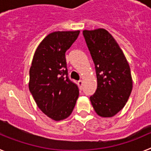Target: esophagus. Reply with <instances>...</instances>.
Listing matches in <instances>:
<instances>
[{"instance_id":"esophagus-1","label":"esophagus","mask_w":151,"mask_h":151,"mask_svg":"<svg viewBox=\"0 0 151 151\" xmlns=\"http://www.w3.org/2000/svg\"><path fill=\"white\" fill-rule=\"evenodd\" d=\"M78 86H79L80 88H82V85H83V82H82V80H79V81H78Z\"/></svg>"}]
</instances>
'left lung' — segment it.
<instances>
[{
    "instance_id": "8db88e82",
    "label": "left lung",
    "mask_w": 151,
    "mask_h": 151,
    "mask_svg": "<svg viewBox=\"0 0 151 151\" xmlns=\"http://www.w3.org/2000/svg\"><path fill=\"white\" fill-rule=\"evenodd\" d=\"M83 35L95 66L97 88L90 97L96 113L112 117L120 111L132 90L127 60L113 36L104 29L84 30Z\"/></svg>"
}]
</instances>
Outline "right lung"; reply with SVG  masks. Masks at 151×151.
<instances>
[{
  "label": "right lung",
  "mask_w": 151,
  "mask_h": 151,
  "mask_svg": "<svg viewBox=\"0 0 151 151\" xmlns=\"http://www.w3.org/2000/svg\"><path fill=\"white\" fill-rule=\"evenodd\" d=\"M79 31L54 32L36 49L29 70V88L38 108L55 121L69 116L78 97L76 84L68 77L66 50Z\"/></svg>",
  "instance_id": "obj_1"
}]
</instances>
